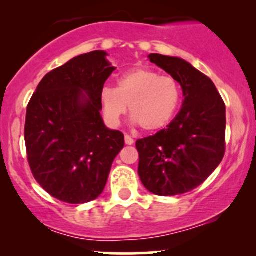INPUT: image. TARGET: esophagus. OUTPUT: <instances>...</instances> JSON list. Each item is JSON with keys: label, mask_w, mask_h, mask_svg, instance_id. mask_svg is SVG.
<instances>
[{"label": "esophagus", "mask_w": 256, "mask_h": 256, "mask_svg": "<svg viewBox=\"0 0 256 256\" xmlns=\"http://www.w3.org/2000/svg\"><path fill=\"white\" fill-rule=\"evenodd\" d=\"M134 138H132L131 136H128V134H125V143L128 146H131V144H134Z\"/></svg>", "instance_id": "1"}]
</instances>
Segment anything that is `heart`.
Returning a JSON list of instances; mask_svg holds the SVG:
<instances>
[{
    "label": "heart",
    "mask_w": 256,
    "mask_h": 256,
    "mask_svg": "<svg viewBox=\"0 0 256 256\" xmlns=\"http://www.w3.org/2000/svg\"><path fill=\"white\" fill-rule=\"evenodd\" d=\"M101 104L107 122L118 125L130 104V114L144 131L166 128L177 113L182 89L177 79L146 67L128 71L118 79V86L104 88Z\"/></svg>",
    "instance_id": "heart-1"
}]
</instances>
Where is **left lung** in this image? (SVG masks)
<instances>
[{"label":"left lung","instance_id":"left-lung-1","mask_svg":"<svg viewBox=\"0 0 256 256\" xmlns=\"http://www.w3.org/2000/svg\"><path fill=\"white\" fill-rule=\"evenodd\" d=\"M148 58L177 79L184 101L166 128L136 142L138 174L155 195H182L204 183L224 158L225 104L213 82L183 58Z\"/></svg>","mask_w":256,"mask_h":256}]
</instances>
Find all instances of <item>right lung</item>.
I'll list each match as a JSON object with an SVG mask.
<instances>
[{"label":"right lung","instance_id":"obj_1","mask_svg":"<svg viewBox=\"0 0 256 256\" xmlns=\"http://www.w3.org/2000/svg\"><path fill=\"white\" fill-rule=\"evenodd\" d=\"M106 55L91 52L52 70L28 104L24 134L31 172L49 195L66 204L98 198L125 144L122 132L106 128L100 114L101 92L116 70Z\"/></svg>","mask_w":256,"mask_h":256}]
</instances>
